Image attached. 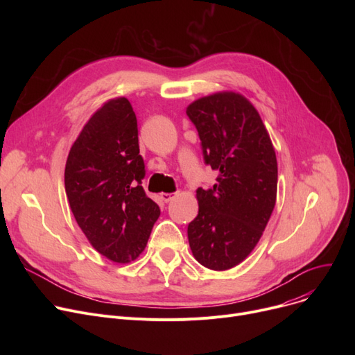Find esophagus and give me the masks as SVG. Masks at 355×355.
I'll return each instance as SVG.
<instances>
[{"label": "esophagus", "instance_id": "obj_1", "mask_svg": "<svg viewBox=\"0 0 355 355\" xmlns=\"http://www.w3.org/2000/svg\"><path fill=\"white\" fill-rule=\"evenodd\" d=\"M174 197H175V194H171V193H161V198L164 202H170Z\"/></svg>", "mask_w": 355, "mask_h": 355}]
</instances>
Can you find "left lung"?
<instances>
[{
  "mask_svg": "<svg viewBox=\"0 0 355 355\" xmlns=\"http://www.w3.org/2000/svg\"><path fill=\"white\" fill-rule=\"evenodd\" d=\"M206 164L218 171L211 189L197 190L198 214L189 243L198 263L229 270L252 253L272 216L277 161L268 129L253 103L223 90L187 106Z\"/></svg>",
  "mask_w": 355,
  "mask_h": 355,
  "instance_id": "1",
  "label": "left lung"
}]
</instances>
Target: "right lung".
<instances>
[{"instance_id": "right-lung-1", "label": "right lung", "mask_w": 355, "mask_h": 355, "mask_svg": "<svg viewBox=\"0 0 355 355\" xmlns=\"http://www.w3.org/2000/svg\"><path fill=\"white\" fill-rule=\"evenodd\" d=\"M144 175L135 112L123 96L109 99L70 148L64 189L89 243L110 262L135 260L159 217L141 185Z\"/></svg>"}]
</instances>
